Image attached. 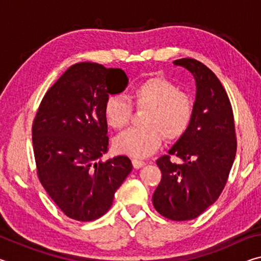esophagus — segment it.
I'll use <instances>...</instances> for the list:
<instances>
[{
  "label": "esophagus",
  "instance_id": "obj_1",
  "mask_svg": "<svg viewBox=\"0 0 261 261\" xmlns=\"http://www.w3.org/2000/svg\"><path fill=\"white\" fill-rule=\"evenodd\" d=\"M132 165H134L136 169H139V168L144 167L145 165H146V163H145L144 161H141V160H137V159H134V160H132Z\"/></svg>",
  "mask_w": 261,
  "mask_h": 261
}]
</instances>
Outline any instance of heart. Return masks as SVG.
Segmentation results:
<instances>
[{"label": "heart", "instance_id": "b5f03b06", "mask_svg": "<svg viewBox=\"0 0 261 261\" xmlns=\"http://www.w3.org/2000/svg\"><path fill=\"white\" fill-rule=\"evenodd\" d=\"M127 101L120 95H110L105 101L103 117L109 127L122 131L129 125L132 106L146 110L141 129H132L118 136L114 146L118 153L137 159L147 158L160 147L162 137L175 141L187 134L194 115L191 95L165 78L152 77L132 86Z\"/></svg>", "mask_w": 261, "mask_h": 261}]
</instances>
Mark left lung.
<instances>
[{"label": "left lung", "mask_w": 261, "mask_h": 261, "mask_svg": "<svg viewBox=\"0 0 261 261\" xmlns=\"http://www.w3.org/2000/svg\"><path fill=\"white\" fill-rule=\"evenodd\" d=\"M175 65L193 74L197 84L194 115L182 138L156 160L162 177L153 193V205L173 221L196 219L213 205L228 180L235 160L237 141L230 101L211 69L193 59ZM174 155L180 164L170 161Z\"/></svg>", "instance_id": "left-lung-1"}]
</instances>
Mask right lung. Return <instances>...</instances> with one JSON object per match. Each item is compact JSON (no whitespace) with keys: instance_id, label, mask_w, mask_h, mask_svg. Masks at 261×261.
Masks as SVG:
<instances>
[{"instance_id":"obj_1","label":"right lung","mask_w":261,"mask_h":261,"mask_svg":"<svg viewBox=\"0 0 261 261\" xmlns=\"http://www.w3.org/2000/svg\"><path fill=\"white\" fill-rule=\"evenodd\" d=\"M126 85L123 70L82 62L62 74L39 106L32 125L37 174L70 219L86 222L107 213L132 170L124 155L96 162L108 151L105 101Z\"/></svg>"}]
</instances>
